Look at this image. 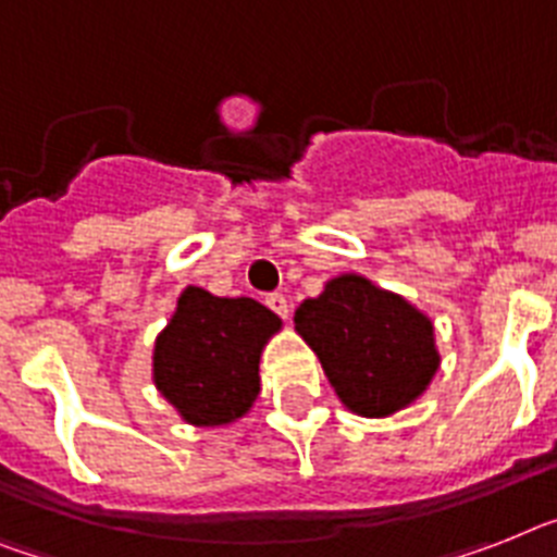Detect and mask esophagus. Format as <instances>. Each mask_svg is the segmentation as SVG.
<instances>
[{
    "label": "esophagus",
    "instance_id": "esophagus-1",
    "mask_svg": "<svg viewBox=\"0 0 557 557\" xmlns=\"http://www.w3.org/2000/svg\"><path fill=\"white\" fill-rule=\"evenodd\" d=\"M268 307L275 312V315H282V319H287L289 315V301L282 296V293H273V296H268Z\"/></svg>",
    "mask_w": 557,
    "mask_h": 557
}]
</instances>
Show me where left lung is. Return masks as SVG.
<instances>
[{
  "mask_svg": "<svg viewBox=\"0 0 557 557\" xmlns=\"http://www.w3.org/2000/svg\"><path fill=\"white\" fill-rule=\"evenodd\" d=\"M293 321L338 401L361 418L410 407L441 367L433 319L361 273L330 278L319 296L298 305Z\"/></svg>",
  "mask_w": 557,
  "mask_h": 557,
  "instance_id": "8db88e82",
  "label": "left lung"
}]
</instances>
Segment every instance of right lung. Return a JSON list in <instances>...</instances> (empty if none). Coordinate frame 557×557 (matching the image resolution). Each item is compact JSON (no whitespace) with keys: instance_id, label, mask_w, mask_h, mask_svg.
Returning <instances> with one entry per match:
<instances>
[{"instance_id":"right-lung-1","label":"right lung","mask_w":557,"mask_h":557,"mask_svg":"<svg viewBox=\"0 0 557 557\" xmlns=\"http://www.w3.org/2000/svg\"><path fill=\"white\" fill-rule=\"evenodd\" d=\"M282 319L256 298L187 284L153 342V384L190 426H230L261 389V352Z\"/></svg>"}]
</instances>
